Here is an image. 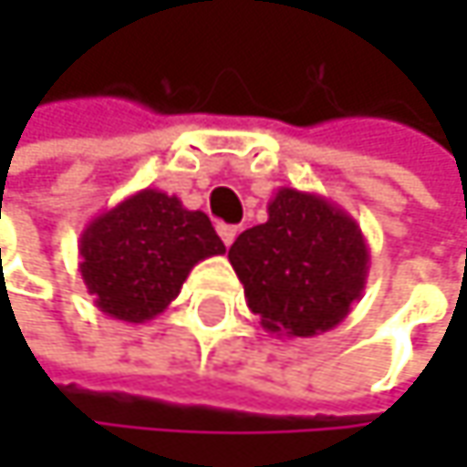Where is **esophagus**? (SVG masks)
I'll list each match as a JSON object with an SVG mask.
<instances>
[{
	"mask_svg": "<svg viewBox=\"0 0 467 467\" xmlns=\"http://www.w3.org/2000/svg\"><path fill=\"white\" fill-rule=\"evenodd\" d=\"M219 237H222L224 245L230 248L234 243V237H237V227H234V224H219Z\"/></svg>",
	"mask_w": 467,
	"mask_h": 467,
	"instance_id": "esophagus-1",
	"label": "esophagus"
}]
</instances>
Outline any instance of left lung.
Here are the masks:
<instances>
[{
	"label": "left lung",
	"instance_id": "1",
	"mask_svg": "<svg viewBox=\"0 0 467 467\" xmlns=\"http://www.w3.org/2000/svg\"><path fill=\"white\" fill-rule=\"evenodd\" d=\"M230 265L267 332L314 337L340 325L362 297L370 251L343 208L281 186L267 202V222L237 234Z\"/></svg>",
	"mask_w": 467,
	"mask_h": 467
}]
</instances>
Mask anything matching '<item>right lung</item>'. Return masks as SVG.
<instances>
[{
	"instance_id": "add662e5",
	"label": "right lung",
	"mask_w": 467,
	"mask_h": 467,
	"mask_svg": "<svg viewBox=\"0 0 467 467\" xmlns=\"http://www.w3.org/2000/svg\"><path fill=\"white\" fill-rule=\"evenodd\" d=\"M224 251L202 211L183 208L175 194L140 189L86 224L78 267L102 314L142 325L178 297L197 262Z\"/></svg>"
}]
</instances>
